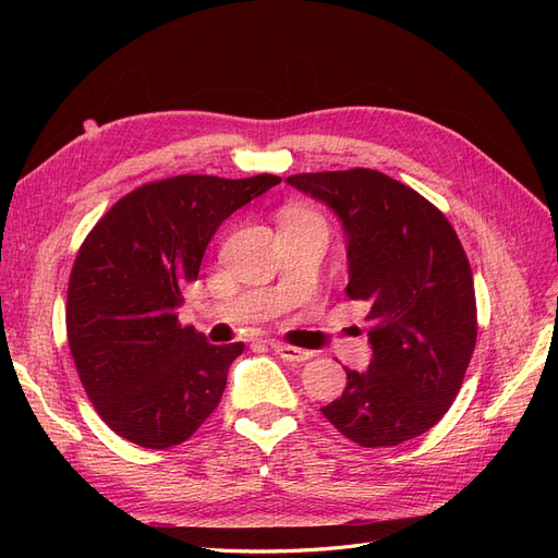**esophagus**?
Here are the masks:
<instances>
[{
    "instance_id": "obj_1",
    "label": "esophagus",
    "mask_w": 558,
    "mask_h": 558,
    "mask_svg": "<svg viewBox=\"0 0 558 558\" xmlns=\"http://www.w3.org/2000/svg\"><path fill=\"white\" fill-rule=\"evenodd\" d=\"M269 347H272V351L279 353L283 361H291V363H302V361H310L314 356L310 349H300V347H291L283 342H269Z\"/></svg>"
}]
</instances>
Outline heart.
<instances>
[{
    "mask_svg": "<svg viewBox=\"0 0 558 558\" xmlns=\"http://www.w3.org/2000/svg\"><path fill=\"white\" fill-rule=\"evenodd\" d=\"M283 221H316V223H324L320 218L307 209H289L283 216Z\"/></svg>",
    "mask_w": 558,
    "mask_h": 558,
    "instance_id": "b5f03b06",
    "label": "heart"
}]
</instances>
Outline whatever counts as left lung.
I'll return each instance as SVG.
<instances>
[{
	"mask_svg": "<svg viewBox=\"0 0 558 558\" xmlns=\"http://www.w3.org/2000/svg\"><path fill=\"white\" fill-rule=\"evenodd\" d=\"M342 218L351 300H363L373 361L347 369L342 396L320 408L365 449L430 430L461 391L477 342V302L459 234L433 202L377 170L286 179Z\"/></svg>",
	"mask_w": 558,
	"mask_h": 558,
	"instance_id": "left-lung-1",
	"label": "left lung"
}]
</instances>
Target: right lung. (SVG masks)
<instances>
[{"label":"right lung","instance_id":"right-lung-1","mask_svg":"<svg viewBox=\"0 0 558 558\" xmlns=\"http://www.w3.org/2000/svg\"><path fill=\"white\" fill-rule=\"evenodd\" d=\"M279 181H150L118 199L83 240L66 286V342L95 412L125 440L181 445L221 402L244 344H209L181 328L177 307L218 226Z\"/></svg>","mask_w":558,"mask_h":558}]
</instances>
